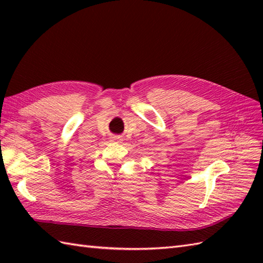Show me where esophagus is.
Returning <instances> with one entry per match:
<instances>
[{
    "label": "esophagus",
    "mask_w": 263,
    "mask_h": 263,
    "mask_svg": "<svg viewBox=\"0 0 263 263\" xmlns=\"http://www.w3.org/2000/svg\"><path fill=\"white\" fill-rule=\"evenodd\" d=\"M114 140H116L117 142H121V141H122V139H121L120 137H114Z\"/></svg>",
    "instance_id": "obj_1"
}]
</instances>
